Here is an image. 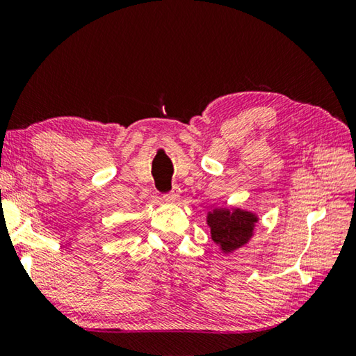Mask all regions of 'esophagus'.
Returning <instances> with one entry per match:
<instances>
[{
	"mask_svg": "<svg viewBox=\"0 0 356 356\" xmlns=\"http://www.w3.org/2000/svg\"><path fill=\"white\" fill-rule=\"evenodd\" d=\"M179 190L177 188H172L170 193H166V195L163 196L165 201L168 202H177L179 201Z\"/></svg>",
	"mask_w": 356,
	"mask_h": 356,
	"instance_id": "1",
	"label": "esophagus"
}]
</instances>
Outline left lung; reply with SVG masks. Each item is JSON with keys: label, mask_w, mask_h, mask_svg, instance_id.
I'll return each mask as SVG.
<instances>
[{"label": "left lung", "mask_w": 356, "mask_h": 356, "mask_svg": "<svg viewBox=\"0 0 356 356\" xmlns=\"http://www.w3.org/2000/svg\"><path fill=\"white\" fill-rule=\"evenodd\" d=\"M257 221V215L237 207H216L207 213L212 240L222 252H232L248 243Z\"/></svg>", "instance_id": "left-lung-1"}]
</instances>
